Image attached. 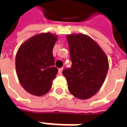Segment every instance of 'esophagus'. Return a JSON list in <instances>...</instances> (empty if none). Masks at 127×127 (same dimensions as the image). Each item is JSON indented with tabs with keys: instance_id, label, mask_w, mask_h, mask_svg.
<instances>
[{
	"instance_id": "esophagus-1",
	"label": "esophagus",
	"mask_w": 127,
	"mask_h": 127,
	"mask_svg": "<svg viewBox=\"0 0 127 127\" xmlns=\"http://www.w3.org/2000/svg\"><path fill=\"white\" fill-rule=\"evenodd\" d=\"M62 71H63V68H59V75H61V74H62Z\"/></svg>"
}]
</instances>
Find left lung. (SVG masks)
I'll use <instances>...</instances> for the list:
<instances>
[{"instance_id":"1","label":"left lung","mask_w":127,"mask_h":127,"mask_svg":"<svg viewBox=\"0 0 127 127\" xmlns=\"http://www.w3.org/2000/svg\"><path fill=\"white\" fill-rule=\"evenodd\" d=\"M72 66L62 73L68 88L77 98L88 99L97 93L105 81L108 59L99 45L87 35L67 36Z\"/></svg>"}]
</instances>
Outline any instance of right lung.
<instances>
[{
  "instance_id": "right-lung-1",
  "label": "right lung",
  "mask_w": 127,
  "mask_h": 127,
  "mask_svg": "<svg viewBox=\"0 0 127 127\" xmlns=\"http://www.w3.org/2000/svg\"><path fill=\"white\" fill-rule=\"evenodd\" d=\"M56 39L51 33L39 34L24 42L17 51V77L23 88L32 95L42 96L51 89L58 73L52 53Z\"/></svg>"
}]
</instances>
